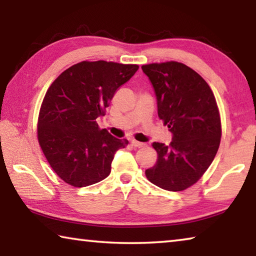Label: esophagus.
<instances>
[{"instance_id": "1", "label": "esophagus", "mask_w": 256, "mask_h": 256, "mask_svg": "<svg viewBox=\"0 0 256 256\" xmlns=\"http://www.w3.org/2000/svg\"><path fill=\"white\" fill-rule=\"evenodd\" d=\"M131 144H132V146H134V148H142V146H144V144H142V142H138L136 140H132Z\"/></svg>"}]
</instances>
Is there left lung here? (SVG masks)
I'll return each mask as SVG.
<instances>
[{
	"label": "left lung",
	"instance_id": "8db88e82",
	"mask_svg": "<svg viewBox=\"0 0 256 256\" xmlns=\"http://www.w3.org/2000/svg\"><path fill=\"white\" fill-rule=\"evenodd\" d=\"M157 98L158 116L172 133L170 146L154 142L157 162L146 176L158 188L178 192L201 178L214 162L222 123L214 92L204 79L183 63L142 66Z\"/></svg>",
	"mask_w": 256,
	"mask_h": 256
}]
</instances>
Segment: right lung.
Returning a JSON list of instances; mask_svg holds the SVG:
<instances>
[{
  "label": "right lung",
  "instance_id": "1",
  "mask_svg": "<svg viewBox=\"0 0 256 256\" xmlns=\"http://www.w3.org/2000/svg\"><path fill=\"white\" fill-rule=\"evenodd\" d=\"M138 68L136 64L84 60L60 73L47 90L38 118V141L66 183L84 188L110 174L115 152L128 142L99 128L96 120L105 115L116 90Z\"/></svg>",
  "mask_w": 256,
  "mask_h": 256
}]
</instances>
